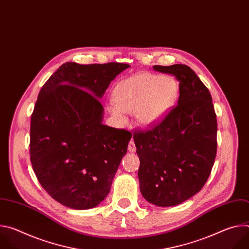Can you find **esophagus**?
<instances>
[{"label":"esophagus","mask_w":249,"mask_h":249,"mask_svg":"<svg viewBox=\"0 0 249 249\" xmlns=\"http://www.w3.org/2000/svg\"><path fill=\"white\" fill-rule=\"evenodd\" d=\"M128 150H129V152H132V153L136 151V146H135V143H134V140H133V139H131L130 142H129Z\"/></svg>","instance_id":"obj_1"}]
</instances>
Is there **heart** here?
I'll return each mask as SVG.
<instances>
[{
    "instance_id": "heart-1",
    "label": "heart",
    "mask_w": 249,
    "mask_h": 249,
    "mask_svg": "<svg viewBox=\"0 0 249 249\" xmlns=\"http://www.w3.org/2000/svg\"><path fill=\"white\" fill-rule=\"evenodd\" d=\"M179 88L174 79L150 73H141L120 82L113 90L114 104L109 112L124 123V112L135 113L143 126H153L173 107Z\"/></svg>"
}]
</instances>
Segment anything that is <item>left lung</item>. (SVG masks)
<instances>
[{"mask_svg":"<svg viewBox=\"0 0 249 249\" xmlns=\"http://www.w3.org/2000/svg\"><path fill=\"white\" fill-rule=\"evenodd\" d=\"M153 68L176 78L179 97L160 122L134 132L138 176L149 203L171 207L194 196L208 180L217 154V115L209 89L190 67Z\"/></svg>","mask_w":249,"mask_h":249,"instance_id":"8db88e82","label":"left lung"}]
</instances>
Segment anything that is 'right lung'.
<instances>
[{
	"label": "right lung",
	"mask_w": 249,
	"mask_h": 249,
	"mask_svg": "<svg viewBox=\"0 0 249 249\" xmlns=\"http://www.w3.org/2000/svg\"><path fill=\"white\" fill-rule=\"evenodd\" d=\"M128 64H63L41 88L30 120L29 154L41 186L76 209L108 195L131 132L103 125L99 101Z\"/></svg>",
	"instance_id": "obj_1"
}]
</instances>
